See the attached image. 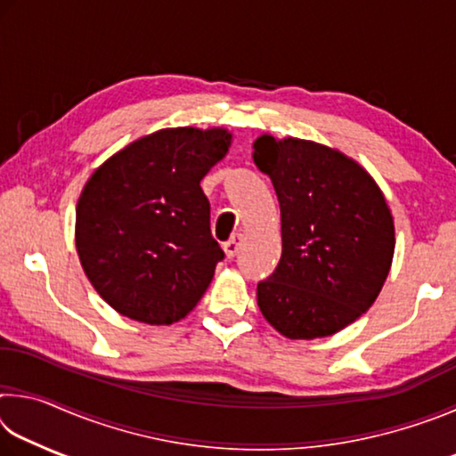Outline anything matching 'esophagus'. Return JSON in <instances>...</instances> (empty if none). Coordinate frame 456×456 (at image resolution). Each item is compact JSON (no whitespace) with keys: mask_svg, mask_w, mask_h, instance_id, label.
Wrapping results in <instances>:
<instances>
[{"mask_svg":"<svg viewBox=\"0 0 456 456\" xmlns=\"http://www.w3.org/2000/svg\"><path fill=\"white\" fill-rule=\"evenodd\" d=\"M241 239H243L241 233H235L225 245H223V249H225V256L229 259H233L237 253H239V247H241Z\"/></svg>","mask_w":456,"mask_h":456,"instance_id":"1","label":"esophagus"}]
</instances>
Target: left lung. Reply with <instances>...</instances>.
I'll use <instances>...</instances> for the list:
<instances>
[{
	"label": "left lung",
	"instance_id": "obj_1",
	"mask_svg": "<svg viewBox=\"0 0 456 456\" xmlns=\"http://www.w3.org/2000/svg\"><path fill=\"white\" fill-rule=\"evenodd\" d=\"M253 160L281 209V259L257 283L264 318L291 339L326 338L370 310L395 256V221L372 176L339 151L264 134Z\"/></svg>",
	"mask_w": 456,
	"mask_h": 456
}]
</instances>
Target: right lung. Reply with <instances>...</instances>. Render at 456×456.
Segmentation results:
<instances>
[{
    "instance_id": "add662e5",
    "label": "right lung",
    "mask_w": 456,
    "mask_h": 456,
    "mask_svg": "<svg viewBox=\"0 0 456 456\" xmlns=\"http://www.w3.org/2000/svg\"><path fill=\"white\" fill-rule=\"evenodd\" d=\"M225 128H163L112 154L76 207V249L104 302L168 326L209 288L225 253L211 235L203 176L225 157Z\"/></svg>"
}]
</instances>
